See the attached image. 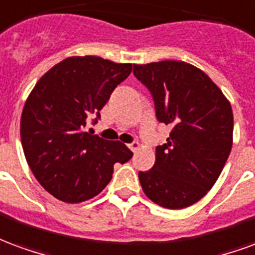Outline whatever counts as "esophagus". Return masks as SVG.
Wrapping results in <instances>:
<instances>
[{
	"mask_svg": "<svg viewBox=\"0 0 255 255\" xmlns=\"http://www.w3.org/2000/svg\"><path fill=\"white\" fill-rule=\"evenodd\" d=\"M130 148V149L133 150V152H135V150H138L141 148V144L140 142H138V141H133V142H131V144H129V145H128Z\"/></svg>",
	"mask_w": 255,
	"mask_h": 255,
	"instance_id": "obj_1",
	"label": "esophagus"
}]
</instances>
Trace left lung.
Here are the masks:
<instances>
[{
    "mask_svg": "<svg viewBox=\"0 0 255 255\" xmlns=\"http://www.w3.org/2000/svg\"><path fill=\"white\" fill-rule=\"evenodd\" d=\"M133 73L152 95L156 120L171 125L166 144L138 179L146 197L168 209L200 201L215 185L232 148L230 102L202 70L181 61L134 65Z\"/></svg>",
    "mask_w": 255,
    "mask_h": 255,
    "instance_id": "8db88e82",
    "label": "left lung"
}]
</instances>
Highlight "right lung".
<instances>
[{"mask_svg":"<svg viewBox=\"0 0 255 255\" xmlns=\"http://www.w3.org/2000/svg\"><path fill=\"white\" fill-rule=\"evenodd\" d=\"M131 66L92 55L70 57L42 76L29 94L20 124L21 145L35 178L55 198L76 204L98 196L111 181L115 163L131 159L125 144L87 131Z\"/></svg>","mask_w":255,"mask_h":255,"instance_id":"right-lung-1","label":"right lung"}]
</instances>
